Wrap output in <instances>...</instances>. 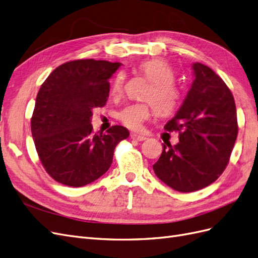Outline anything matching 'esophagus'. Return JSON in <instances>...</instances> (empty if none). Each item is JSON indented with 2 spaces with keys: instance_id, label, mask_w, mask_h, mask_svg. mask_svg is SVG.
<instances>
[{
  "instance_id": "34e87169",
  "label": "esophagus",
  "mask_w": 258,
  "mask_h": 258,
  "mask_svg": "<svg viewBox=\"0 0 258 258\" xmlns=\"http://www.w3.org/2000/svg\"><path fill=\"white\" fill-rule=\"evenodd\" d=\"M131 139L136 140V141H144V140H146V137L141 136V135H137V134H132Z\"/></svg>"
}]
</instances>
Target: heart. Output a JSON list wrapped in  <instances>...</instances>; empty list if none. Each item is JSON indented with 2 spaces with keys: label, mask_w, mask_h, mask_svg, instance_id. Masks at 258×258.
<instances>
[{
  "label": "heart",
  "mask_w": 258,
  "mask_h": 258,
  "mask_svg": "<svg viewBox=\"0 0 258 258\" xmlns=\"http://www.w3.org/2000/svg\"><path fill=\"white\" fill-rule=\"evenodd\" d=\"M152 86L148 88L145 98L153 102L156 110L160 115H168L174 112L181 101V91L173 83L174 72L167 61L162 59L147 60L139 67ZM124 75L117 74L111 87V95L119 97L123 91ZM154 112V105L148 103H134L123 107L118 114L119 120L124 126L139 130L145 120L150 118Z\"/></svg>",
  "instance_id": "b5f03b06"
}]
</instances>
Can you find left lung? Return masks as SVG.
<instances>
[{
  "instance_id": "1",
  "label": "left lung",
  "mask_w": 258,
  "mask_h": 258,
  "mask_svg": "<svg viewBox=\"0 0 258 258\" xmlns=\"http://www.w3.org/2000/svg\"><path fill=\"white\" fill-rule=\"evenodd\" d=\"M190 88L167 131H178L179 142L162 144L155 174L171 188L191 192L212 184L229 161L238 136L235 100L212 69L192 64Z\"/></svg>"
}]
</instances>
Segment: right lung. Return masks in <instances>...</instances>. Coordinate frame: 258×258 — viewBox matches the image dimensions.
Returning a JSON list of instances; mask_svg holds the SVG:
<instances>
[{
  "label": "right lung",
  "instance_id": "right-lung-1",
  "mask_svg": "<svg viewBox=\"0 0 258 258\" xmlns=\"http://www.w3.org/2000/svg\"><path fill=\"white\" fill-rule=\"evenodd\" d=\"M119 62L83 59L66 62L49 74L36 96L31 131L42 165L61 184L82 187L102 176L116 145L129 137L122 126L92 132L95 107L105 105L108 80Z\"/></svg>",
  "mask_w": 258,
  "mask_h": 258
}]
</instances>
